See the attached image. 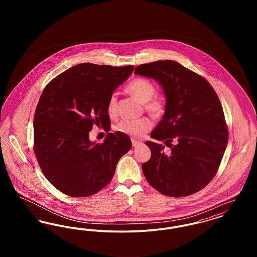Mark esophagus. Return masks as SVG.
<instances>
[{
	"mask_svg": "<svg viewBox=\"0 0 257 257\" xmlns=\"http://www.w3.org/2000/svg\"><path fill=\"white\" fill-rule=\"evenodd\" d=\"M140 145H141V142H140V141H136L134 139H132V146H133V147H138V146H140Z\"/></svg>",
	"mask_w": 257,
	"mask_h": 257,
	"instance_id": "obj_1",
	"label": "esophagus"
}]
</instances>
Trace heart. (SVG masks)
I'll list each match as a JSON object with an SVG mask.
<instances>
[{"label": "heart", "instance_id": "heart-1", "mask_svg": "<svg viewBox=\"0 0 257 257\" xmlns=\"http://www.w3.org/2000/svg\"><path fill=\"white\" fill-rule=\"evenodd\" d=\"M126 90L141 103L145 104V109L151 116L159 117L164 113L166 102L164 98L155 96L156 87L150 81L144 78H137L127 85ZM116 94L112 93L107 103V111L110 115L116 113ZM151 125L150 120L147 117L140 119H123L117 124L116 130L135 138H140L147 133L151 128Z\"/></svg>", "mask_w": 257, "mask_h": 257}]
</instances>
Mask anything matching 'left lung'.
<instances>
[{
	"instance_id": "left-lung-1",
	"label": "left lung",
	"mask_w": 257,
	"mask_h": 257,
	"mask_svg": "<svg viewBox=\"0 0 257 257\" xmlns=\"http://www.w3.org/2000/svg\"><path fill=\"white\" fill-rule=\"evenodd\" d=\"M135 74L157 81L166 96L165 114L150 137L165 141L171 151L146 143L151 150V158L142 166L147 182L166 196L193 195L213 179L227 146L220 99L203 77L177 61L141 64Z\"/></svg>"
}]
</instances>
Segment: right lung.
Segmentation results:
<instances>
[{"mask_svg": "<svg viewBox=\"0 0 257 257\" xmlns=\"http://www.w3.org/2000/svg\"><path fill=\"white\" fill-rule=\"evenodd\" d=\"M134 69L84 62L45 86L34 117V150L43 174L61 193L96 194L110 183L117 162L131 149L124 133H109L103 144H95L89 132L93 126L110 129L108 100Z\"/></svg>", "mask_w": 257, "mask_h": 257, "instance_id": "obj_1", "label": "right lung"}]
</instances>
